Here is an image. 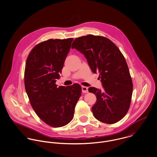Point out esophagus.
<instances>
[{
  "label": "esophagus",
  "mask_w": 157,
  "mask_h": 157,
  "mask_svg": "<svg viewBox=\"0 0 157 157\" xmlns=\"http://www.w3.org/2000/svg\"><path fill=\"white\" fill-rule=\"evenodd\" d=\"M82 93H88V88L85 86H82Z\"/></svg>",
  "instance_id": "esophagus-1"
}]
</instances>
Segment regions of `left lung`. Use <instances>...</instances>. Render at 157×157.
<instances>
[{"label": "left lung", "mask_w": 157, "mask_h": 157, "mask_svg": "<svg viewBox=\"0 0 157 157\" xmlns=\"http://www.w3.org/2000/svg\"><path fill=\"white\" fill-rule=\"evenodd\" d=\"M84 54L94 73H99L103 90L89 87L96 96L92 106L94 117L107 124L123 119L129 110L133 84L127 63L121 51L108 38L88 35L76 38L71 44Z\"/></svg>", "instance_id": "obj_1"}]
</instances>
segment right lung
<instances>
[{
  "label": "right lung",
  "mask_w": 157,
  "mask_h": 157,
  "mask_svg": "<svg viewBox=\"0 0 157 157\" xmlns=\"http://www.w3.org/2000/svg\"><path fill=\"white\" fill-rule=\"evenodd\" d=\"M73 38L49 39L36 44L26 62L24 82L30 104L39 118L58 128L73 119L76 104L81 96L79 84L57 87Z\"/></svg>",
  "instance_id": "obj_1"
}]
</instances>
